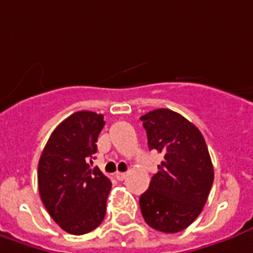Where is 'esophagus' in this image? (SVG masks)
Listing matches in <instances>:
<instances>
[{"mask_svg":"<svg viewBox=\"0 0 253 253\" xmlns=\"http://www.w3.org/2000/svg\"><path fill=\"white\" fill-rule=\"evenodd\" d=\"M115 177L119 180V181H122V180H125L127 177V173H123V171H116V174H115Z\"/></svg>","mask_w":253,"mask_h":253,"instance_id":"34e87169","label":"esophagus"}]
</instances>
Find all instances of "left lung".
<instances>
[{
  "label": "left lung",
  "mask_w": 253,
  "mask_h": 253,
  "mask_svg": "<svg viewBox=\"0 0 253 253\" xmlns=\"http://www.w3.org/2000/svg\"><path fill=\"white\" fill-rule=\"evenodd\" d=\"M148 148L163 155L149 188L140 197L142 217L149 227L178 233L202 212L213 184V165L197 127L180 113L155 109L140 118Z\"/></svg>",
  "instance_id": "obj_1"
}]
</instances>
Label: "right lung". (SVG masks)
I'll use <instances>...</instances> for the list:
<instances>
[{"label":"right lung","mask_w":253,"mask_h":253,"mask_svg":"<svg viewBox=\"0 0 253 253\" xmlns=\"http://www.w3.org/2000/svg\"><path fill=\"white\" fill-rule=\"evenodd\" d=\"M104 125V115L75 112L52 131L40 156L41 201L69 234H87L105 217L112 183L98 168L91 169Z\"/></svg>","instance_id":"1"}]
</instances>
